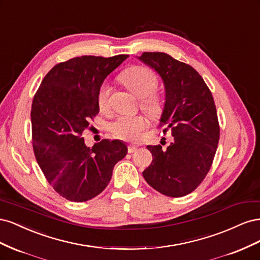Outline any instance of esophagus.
Wrapping results in <instances>:
<instances>
[{"instance_id": "1", "label": "esophagus", "mask_w": 260, "mask_h": 260, "mask_svg": "<svg viewBox=\"0 0 260 260\" xmlns=\"http://www.w3.org/2000/svg\"><path fill=\"white\" fill-rule=\"evenodd\" d=\"M137 146L136 145H129L128 146V153H130V154H132V153H135L136 151H137Z\"/></svg>"}]
</instances>
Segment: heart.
I'll return each instance as SVG.
<instances>
[{
  "mask_svg": "<svg viewBox=\"0 0 260 260\" xmlns=\"http://www.w3.org/2000/svg\"><path fill=\"white\" fill-rule=\"evenodd\" d=\"M120 81L127 88L141 98V107L153 118H159L165 109V99L160 92L155 91L158 84V77L152 69L145 66H132L124 70L119 77ZM112 88L108 83H103L98 92V106L101 112L109 109ZM147 127V120L142 115L123 116L111 124L113 135L124 141L136 142L141 138V133Z\"/></svg>",
  "mask_w": 260,
  "mask_h": 260,
  "instance_id": "heart-1",
  "label": "heart"
}]
</instances>
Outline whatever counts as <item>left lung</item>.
I'll list each match as a JSON object with an SVG mask.
<instances>
[{
  "label": "left lung",
  "mask_w": 260,
  "mask_h": 260,
  "mask_svg": "<svg viewBox=\"0 0 260 260\" xmlns=\"http://www.w3.org/2000/svg\"><path fill=\"white\" fill-rule=\"evenodd\" d=\"M139 58L161 77L166 103L159 128L174 137L166 151L147 146L153 161L142 174L156 191L181 198L203 182L214 160L220 137L214 98L202 76L185 62L160 52H144Z\"/></svg>",
  "instance_id": "8db88e82"
}]
</instances>
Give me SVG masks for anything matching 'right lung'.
<instances>
[{"label":"right lung","mask_w":260,"mask_h":260,"mask_svg":"<svg viewBox=\"0 0 260 260\" xmlns=\"http://www.w3.org/2000/svg\"><path fill=\"white\" fill-rule=\"evenodd\" d=\"M125 58L128 55H84L59 62L35 94L31 129L36 159L50 185L70 202L90 201L104 191L114 166L127 155L121 141L102 140L90 148L82 138L100 112V86Z\"/></svg>","instance_id":"1"}]
</instances>
